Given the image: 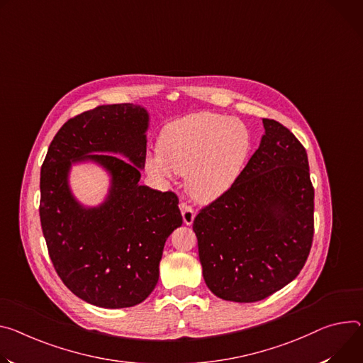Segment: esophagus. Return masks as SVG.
Instances as JSON below:
<instances>
[{
	"label": "esophagus",
	"instance_id": "obj_1",
	"mask_svg": "<svg viewBox=\"0 0 363 363\" xmlns=\"http://www.w3.org/2000/svg\"><path fill=\"white\" fill-rule=\"evenodd\" d=\"M179 208H181V213H182L184 223H185L186 225H191L192 221H194V218H195V211H194V208H192L188 203H184V201L179 204Z\"/></svg>",
	"mask_w": 363,
	"mask_h": 363
}]
</instances>
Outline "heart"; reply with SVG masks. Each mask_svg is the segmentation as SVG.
I'll use <instances>...</instances> for the list:
<instances>
[{"label":"heart","instance_id":"heart-1","mask_svg":"<svg viewBox=\"0 0 363 363\" xmlns=\"http://www.w3.org/2000/svg\"><path fill=\"white\" fill-rule=\"evenodd\" d=\"M250 147L247 127L227 116L196 113L163 130L159 152H149L145 167L157 177L186 175L189 195L211 203L238 179Z\"/></svg>","mask_w":363,"mask_h":363}]
</instances>
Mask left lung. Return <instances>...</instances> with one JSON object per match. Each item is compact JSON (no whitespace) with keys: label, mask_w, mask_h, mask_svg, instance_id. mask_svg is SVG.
I'll list each match as a JSON object with an SVG mask.
<instances>
[{"label":"left lung","mask_w":363,"mask_h":363,"mask_svg":"<svg viewBox=\"0 0 363 363\" xmlns=\"http://www.w3.org/2000/svg\"><path fill=\"white\" fill-rule=\"evenodd\" d=\"M265 135L235 184L201 208L192 228L203 275L218 298L255 303L306 265L314 236V188L304 146L281 123Z\"/></svg>","instance_id":"obj_1"}]
</instances>
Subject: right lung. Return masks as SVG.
<instances>
[{
    "label": "right lung",
    "mask_w": 363,
    "mask_h": 363,
    "mask_svg": "<svg viewBox=\"0 0 363 363\" xmlns=\"http://www.w3.org/2000/svg\"><path fill=\"white\" fill-rule=\"evenodd\" d=\"M147 125L140 106L95 107L60 127L42 164L39 213L50 260L62 282L96 307L145 301L157 284L164 242L182 224L175 192L139 184ZM82 160L112 175L108 200L94 209L82 208L67 185L72 163Z\"/></svg>",
    "instance_id": "add662e5"
}]
</instances>
